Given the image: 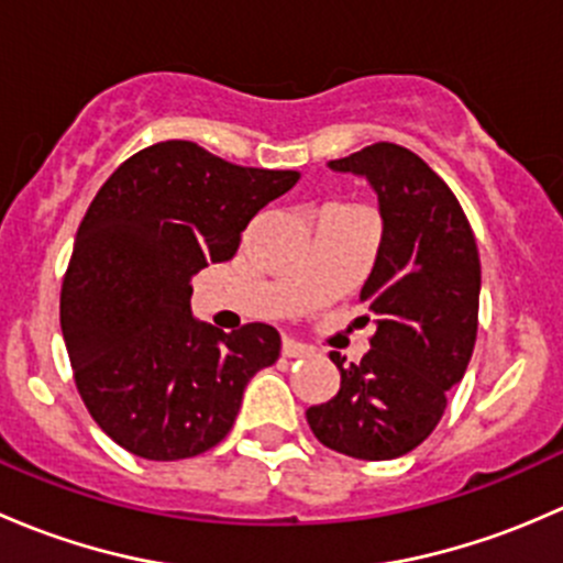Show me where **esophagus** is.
<instances>
[{"label": "esophagus", "instance_id": "34e87169", "mask_svg": "<svg viewBox=\"0 0 563 563\" xmlns=\"http://www.w3.org/2000/svg\"><path fill=\"white\" fill-rule=\"evenodd\" d=\"M310 349L305 343H297V340L286 338L283 340V356H288V360H297V356H308Z\"/></svg>", "mask_w": 563, "mask_h": 563}]
</instances>
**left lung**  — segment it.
Segmentation results:
<instances>
[{"label":"left lung","instance_id":"8db88e82","mask_svg":"<svg viewBox=\"0 0 563 563\" xmlns=\"http://www.w3.org/2000/svg\"><path fill=\"white\" fill-rule=\"evenodd\" d=\"M327 166L367 179L378 198L382 242L360 291L376 334L356 365L329 354L340 389L308 408V424L329 450L391 460L433 433L446 391L463 382L476 340L479 253L455 192L406 146L382 141Z\"/></svg>","mask_w":563,"mask_h":563}]
</instances>
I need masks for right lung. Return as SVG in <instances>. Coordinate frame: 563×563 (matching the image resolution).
<instances>
[{
  "instance_id": "1",
  "label": "right lung",
  "mask_w": 563,
  "mask_h": 563,
  "mask_svg": "<svg viewBox=\"0 0 563 563\" xmlns=\"http://www.w3.org/2000/svg\"><path fill=\"white\" fill-rule=\"evenodd\" d=\"M297 181L299 172L161 141L100 187L78 225L59 318L76 387L119 446L181 460L229 435L247 382L280 356V334L198 321L190 280L229 261L250 220Z\"/></svg>"
}]
</instances>
